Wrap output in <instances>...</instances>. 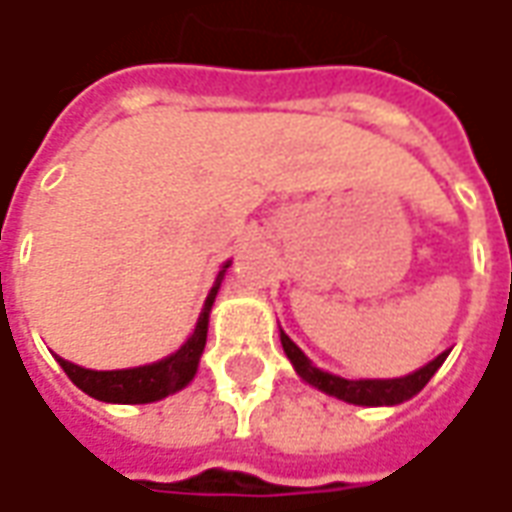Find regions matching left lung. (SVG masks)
Instances as JSON below:
<instances>
[{
    "mask_svg": "<svg viewBox=\"0 0 512 512\" xmlns=\"http://www.w3.org/2000/svg\"><path fill=\"white\" fill-rule=\"evenodd\" d=\"M282 347H285L287 359L296 367V373L305 379L307 384L319 387L327 396H336L347 404H364V407H382V404H402L407 399H413L424 384L433 379V373L442 367V362L447 359V350L439 353L430 364L419 367L416 373L410 376H402V379H342V376H333L322 367L307 359L305 353L290 342L285 330H282Z\"/></svg>",
    "mask_w": 512,
    "mask_h": 512,
    "instance_id": "1",
    "label": "left lung"
}]
</instances>
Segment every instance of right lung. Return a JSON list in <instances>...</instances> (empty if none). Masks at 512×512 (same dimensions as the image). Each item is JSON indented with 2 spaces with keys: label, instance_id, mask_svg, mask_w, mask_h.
<instances>
[{
  "label": "right lung",
  "instance_id": "right-lung-1",
  "mask_svg": "<svg viewBox=\"0 0 512 512\" xmlns=\"http://www.w3.org/2000/svg\"><path fill=\"white\" fill-rule=\"evenodd\" d=\"M227 267H230V262L219 270L216 285L207 293V302L202 307V313H199V322L193 327L190 339L168 359L142 364V367H128V370H88V367L65 362L59 356H56V362L62 364V370L68 373L70 382L76 384L79 390H85L93 399H99V402L148 404L159 402V399H165L170 393L182 390L196 376V370H199V359H202V350H205L207 342L210 307H213V299L219 293V285H222V276H225Z\"/></svg>",
  "mask_w": 512,
  "mask_h": 512
}]
</instances>
